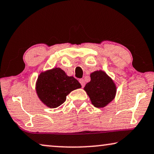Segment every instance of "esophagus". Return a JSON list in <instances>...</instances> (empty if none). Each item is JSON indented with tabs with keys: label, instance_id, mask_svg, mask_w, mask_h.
Returning a JSON list of instances; mask_svg holds the SVG:
<instances>
[{
	"label": "esophagus",
	"instance_id": "34e87169",
	"mask_svg": "<svg viewBox=\"0 0 154 154\" xmlns=\"http://www.w3.org/2000/svg\"><path fill=\"white\" fill-rule=\"evenodd\" d=\"M79 82H80V83L81 84V86H82V88H83L84 86H85V81H84L83 79H81L79 81Z\"/></svg>",
	"mask_w": 154,
	"mask_h": 154
}]
</instances>
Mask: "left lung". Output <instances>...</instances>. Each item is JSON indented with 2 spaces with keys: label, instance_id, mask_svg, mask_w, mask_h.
Wrapping results in <instances>:
<instances>
[{
  "label": "left lung",
  "instance_id": "8db88e82",
  "mask_svg": "<svg viewBox=\"0 0 154 154\" xmlns=\"http://www.w3.org/2000/svg\"><path fill=\"white\" fill-rule=\"evenodd\" d=\"M90 81L84 90L97 108L104 107L115 97L116 88L113 81L104 71H97L90 74Z\"/></svg>",
  "mask_w": 154,
  "mask_h": 154
}]
</instances>
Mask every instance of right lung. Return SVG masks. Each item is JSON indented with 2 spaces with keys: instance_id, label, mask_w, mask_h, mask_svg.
<instances>
[{
  "instance_id": "add662e5",
  "label": "right lung",
  "mask_w": 154,
  "mask_h": 154,
  "mask_svg": "<svg viewBox=\"0 0 154 154\" xmlns=\"http://www.w3.org/2000/svg\"><path fill=\"white\" fill-rule=\"evenodd\" d=\"M81 88L73 76H68L60 68L41 73L36 82V92L42 102L50 108H57L66 100L71 91Z\"/></svg>"
}]
</instances>
